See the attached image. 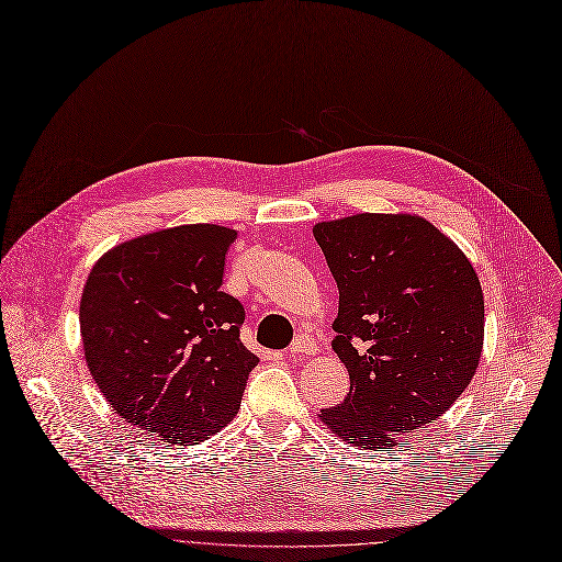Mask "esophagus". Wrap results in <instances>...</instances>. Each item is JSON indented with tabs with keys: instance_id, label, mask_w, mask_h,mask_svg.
I'll list each match as a JSON object with an SVG mask.
<instances>
[{
	"instance_id": "34e87169",
	"label": "esophagus",
	"mask_w": 562,
	"mask_h": 562,
	"mask_svg": "<svg viewBox=\"0 0 562 562\" xmlns=\"http://www.w3.org/2000/svg\"><path fill=\"white\" fill-rule=\"evenodd\" d=\"M317 351V342L313 338H296L292 345H289V357L299 359V357H307V355H315Z\"/></svg>"
}]
</instances>
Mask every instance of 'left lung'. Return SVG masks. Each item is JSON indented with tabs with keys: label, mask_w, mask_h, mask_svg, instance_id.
Listing matches in <instances>:
<instances>
[{
	"label": "left lung",
	"mask_w": 562,
	"mask_h": 562,
	"mask_svg": "<svg viewBox=\"0 0 562 562\" xmlns=\"http://www.w3.org/2000/svg\"><path fill=\"white\" fill-rule=\"evenodd\" d=\"M340 303L334 349L347 398L322 422L347 445L391 449L438 422L474 378L484 294L459 245L417 215L361 213L313 228Z\"/></svg>",
	"instance_id": "1"
}]
</instances>
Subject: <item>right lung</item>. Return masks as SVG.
Here are the masks:
<instances>
[{
    "label": "right lung",
    "instance_id": "1",
    "mask_svg": "<svg viewBox=\"0 0 562 562\" xmlns=\"http://www.w3.org/2000/svg\"><path fill=\"white\" fill-rule=\"evenodd\" d=\"M234 228L184 224L113 247L90 270L80 336L120 417L169 445H199L236 417L259 359L245 310L222 292Z\"/></svg>",
    "mask_w": 562,
    "mask_h": 562
}]
</instances>
